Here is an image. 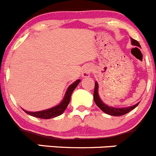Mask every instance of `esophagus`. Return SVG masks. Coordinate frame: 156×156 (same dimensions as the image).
<instances>
[{"label": "esophagus", "mask_w": 156, "mask_h": 156, "mask_svg": "<svg viewBox=\"0 0 156 156\" xmlns=\"http://www.w3.org/2000/svg\"><path fill=\"white\" fill-rule=\"evenodd\" d=\"M92 67L90 65H86L83 69V72H82V76L84 78L89 77L90 75L91 72H92Z\"/></svg>", "instance_id": "obj_1"}]
</instances>
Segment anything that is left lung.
Masks as SVG:
<instances>
[{
  "mask_svg": "<svg viewBox=\"0 0 156 156\" xmlns=\"http://www.w3.org/2000/svg\"><path fill=\"white\" fill-rule=\"evenodd\" d=\"M131 39V43H132L133 45L138 46L140 47V44L136 40L133 39V38H130ZM98 85L97 82L95 83V90H94V101H95L96 105L101 109L102 112H104L105 113L108 114L109 115H112V116H121V115H126L127 113L130 112L131 110L135 108L137 105H139L138 102L137 104L134 105L130 106V107H127V108H114V107H110V106L107 105L105 104L102 101L100 98L99 95H98Z\"/></svg>",
  "mask_w": 156,
  "mask_h": 156,
  "instance_id": "1",
  "label": "left lung"
}]
</instances>
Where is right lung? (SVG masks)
I'll use <instances>...</instances> for the list:
<instances>
[{"label":"right lung","mask_w":156,"mask_h":156,"mask_svg":"<svg viewBox=\"0 0 156 156\" xmlns=\"http://www.w3.org/2000/svg\"><path fill=\"white\" fill-rule=\"evenodd\" d=\"M80 82V80H77L76 82H74L73 84H71L70 86H69L67 92H66L65 95H64V99H63V101H61L59 105L55 106V107L47 109V110L40 111V112H27V111H25V110L23 111L26 112V113H27L28 115H32V116L35 117V118H41V119H51V118H55V117H58L59 116V115H62V114L64 113V111H65V109L67 108L69 103H70V96H71L73 90L76 89V87L77 86V85L79 84Z\"/></svg>","instance_id":"right-lung-1"}]
</instances>
